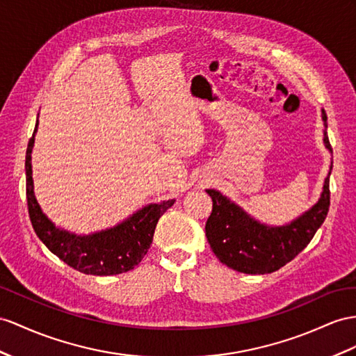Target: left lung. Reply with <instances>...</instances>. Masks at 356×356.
Listing matches in <instances>:
<instances>
[{
	"mask_svg": "<svg viewBox=\"0 0 356 356\" xmlns=\"http://www.w3.org/2000/svg\"><path fill=\"white\" fill-rule=\"evenodd\" d=\"M322 118L323 141L332 152L326 132L325 109ZM330 175L325 179L318 202L298 220L282 227L260 224L221 193L206 189L213 202L212 213L206 222V236L215 256L229 268L251 275H265L287 265L307 247L325 221L330 211Z\"/></svg>",
	"mask_w": 356,
	"mask_h": 356,
	"instance_id": "1",
	"label": "left lung"
}]
</instances>
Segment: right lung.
Segmentation results:
<instances>
[{
    "mask_svg": "<svg viewBox=\"0 0 356 356\" xmlns=\"http://www.w3.org/2000/svg\"><path fill=\"white\" fill-rule=\"evenodd\" d=\"M35 131H38V124L34 127V134ZM34 134L29 141L25 154L26 203H29L33 229L39 239L70 268L87 275H117L140 265L150 248L159 218L175 204V200L145 206L114 229L100 233L76 236L61 230L43 215L34 197L31 177Z\"/></svg>",
    "mask_w": 356,
    "mask_h": 356,
    "instance_id": "obj_1",
    "label": "right lung"
}]
</instances>
